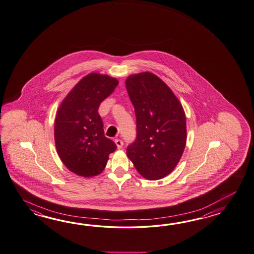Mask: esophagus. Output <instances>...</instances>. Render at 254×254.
Here are the masks:
<instances>
[{
  "label": "esophagus",
  "instance_id": "34e87169",
  "mask_svg": "<svg viewBox=\"0 0 254 254\" xmlns=\"http://www.w3.org/2000/svg\"><path fill=\"white\" fill-rule=\"evenodd\" d=\"M115 143H116V145H117V147H118L119 149L122 148V147H123V141L121 140V139H119V138L116 139Z\"/></svg>",
  "mask_w": 254,
  "mask_h": 254
}]
</instances>
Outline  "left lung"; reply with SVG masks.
Instances as JSON below:
<instances>
[{
    "instance_id": "1",
    "label": "left lung",
    "mask_w": 254,
    "mask_h": 254,
    "mask_svg": "<svg viewBox=\"0 0 254 254\" xmlns=\"http://www.w3.org/2000/svg\"><path fill=\"white\" fill-rule=\"evenodd\" d=\"M126 86L136 118V138L127 155L145 179L160 180L175 169L186 146L184 109L154 73L131 74Z\"/></svg>"
}]
</instances>
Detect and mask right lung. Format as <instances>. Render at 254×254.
<instances>
[{"label": "right lung", "instance_id": "1", "mask_svg": "<svg viewBox=\"0 0 254 254\" xmlns=\"http://www.w3.org/2000/svg\"><path fill=\"white\" fill-rule=\"evenodd\" d=\"M119 81L90 73L81 79L63 100L55 121V142L63 163L76 175L91 178L106 168L117 145L104 134L97 112Z\"/></svg>", "mask_w": 254, "mask_h": 254}]
</instances>
